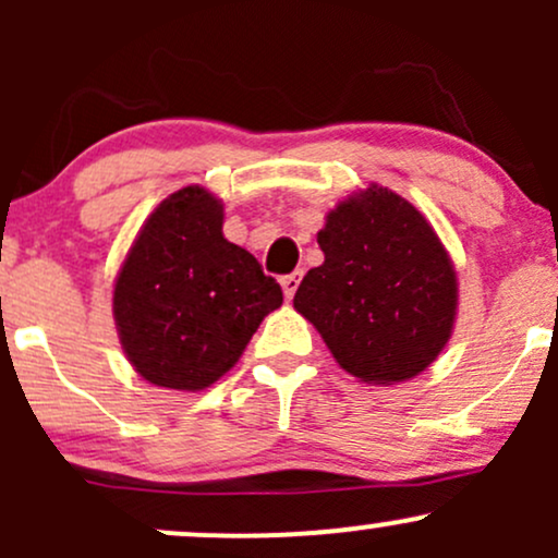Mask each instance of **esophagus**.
<instances>
[{
  "mask_svg": "<svg viewBox=\"0 0 558 558\" xmlns=\"http://www.w3.org/2000/svg\"><path fill=\"white\" fill-rule=\"evenodd\" d=\"M299 283H301V272L299 270L291 272V275H283V278H280V286H283L286 299H293V293H296Z\"/></svg>",
  "mask_w": 558,
  "mask_h": 558,
  "instance_id": "1",
  "label": "esophagus"
}]
</instances>
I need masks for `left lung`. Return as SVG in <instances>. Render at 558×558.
<instances>
[{
  "label": "left lung",
  "mask_w": 558,
  "mask_h": 558,
  "mask_svg": "<svg viewBox=\"0 0 558 558\" xmlns=\"http://www.w3.org/2000/svg\"><path fill=\"white\" fill-rule=\"evenodd\" d=\"M325 262L301 280L293 306L345 373L393 386L427 369L457 319V272L430 222L373 183L328 215Z\"/></svg>",
  "instance_id": "8db88e82"
}]
</instances>
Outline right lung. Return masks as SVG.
<instances>
[{"label": "right lung", "mask_w": 558, "mask_h": 558, "mask_svg": "<svg viewBox=\"0 0 558 558\" xmlns=\"http://www.w3.org/2000/svg\"><path fill=\"white\" fill-rule=\"evenodd\" d=\"M280 304L275 278L222 235V202L202 185L175 191L149 215L112 296L128 362L175 390L213 386Z\"/></svg>", "instance_id": "right-lung-1"}]
</instances>
